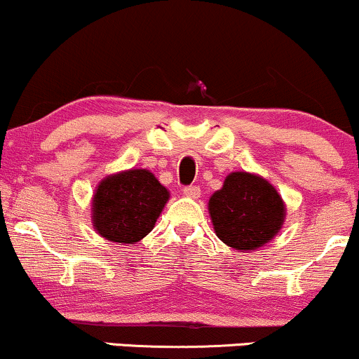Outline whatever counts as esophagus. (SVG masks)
I'll return each mask as SVG.
<instances>
[{"label": "esophagus", "instance_id": "1", "mask_svg": "<svg viewBox=\"0 0 359 359\" xmlns=\"http://www.w3.org/2000/svg\"><path fill=\"white\" fill-rule=\"evenodd\" d=\"M184 196L191 197V199H197L201 196V189L197 185H187V187H184Z\"/></svg>", "mask_w": 359, "mask_h": 359}]
</instances>
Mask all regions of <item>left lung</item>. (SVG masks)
<instances>
[{"label":"left lung","mask_w":359,"mask_h":359,"mask_svg":"<svg viewBox=\"0 0 359 359\" xmlns=\"http://www.w3.org/2000/svg\"><path fill=\"white\" fill-rule=\"evenodd\" d=\"M214 233L224 245L248 253L270 243L285 222L287 208L269 180L250 172H231L209 197Z\"/></svg>","instance_id":"1"}]
</instances>
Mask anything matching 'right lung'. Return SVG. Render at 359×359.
<instances>
[{
  "label": "right lung",
  "instance_id": "add662e5",
  "mask_svg": "<svg viewBox=\"0 0 359 359\" xmlns=\"http://www.w3.org/2000/svg\"><path fill=\"white\" fill-rule=\"evenodd\" d=\"M170 192L147 168L111 174L97 184L90 221L100 236L119 245H137L154 229Z\"/></svg>",
  "mask_w": 359,
  "mask_h": 359
}]
</instances>
